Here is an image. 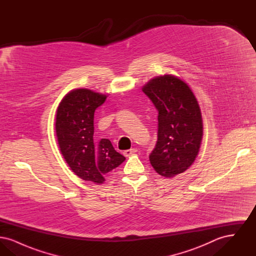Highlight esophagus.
Segmentation results:
<instances>
[{
    "instance_id": "34e87169",
    "label": "esophagus",
    "mask_w": 256,
    "mask_h": 256,
    "mask_svg": "<svg viewBox=\"0 0 256 256\" xmlns=\"http://www.w3.org/2000/svg\"><path fill=\"white\" fill-rule=\"evenodd\" d=\"M136 152H137V150H136V148L126 150H124V156H132V154H135Z\"/></svg>"
}]
</instances>
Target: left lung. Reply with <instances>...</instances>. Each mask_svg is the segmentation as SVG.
I'll return each mask as SVG.
<instances>
[{
  "label": "left lung",
  "mask_w": 256,
  "mask_h": 256,
  "mask_svg": "<svg viewBox=\"0 0 256 256\" xmlns=\"http://www.w3.org/2000/svg\"><path fill=\"white\" fill-rule=\"evenodd\" d=\"M142 91L158 110V132L150 161L161 176L189 169L198 154L204 124L198 102L182 78L166 74L150 80Z\"/></svg>",
  "instance_id": "obj_1"
}]
</instances>
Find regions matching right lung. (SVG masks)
<instances>
[{"instance_id":"1","label":"right lung","mask_w":256,"mask_h":256,"mask_svg":"<svg viewBox=\"0 0 256 256\" xmlns=\"http://www.w3.org/2000/svg\"><path fill=\"white\" fill-rule=\"evenodd\" d=\"M106 98L90 89H73L61 100L56 115V134L63 158L80 178L98 185L126 160L108 139L94 143V113Z\"/></svg>"}]
</instances>
